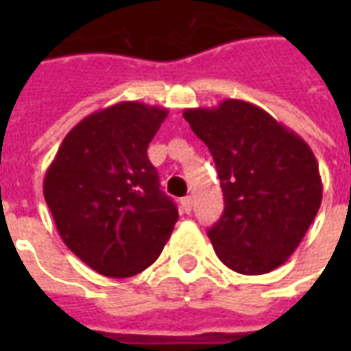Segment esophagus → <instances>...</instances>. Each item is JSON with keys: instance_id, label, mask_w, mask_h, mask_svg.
<instances>
[{"instance_id": "34e87169", "label": "esophagus", "mask_w": 351, "mask_h": 351, "mask_svg": "<svg viewBox=\"0 0 351 351\" xmlns=\"http://www.w3.org/2000/svg\"><path fill=\"white\" fill-rule=\"evenodd\" d=\"M182 209H184L186 213H191V209H193V198L191 197L182 198Z\"/></svg>"}]
</instances>
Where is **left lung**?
<instances>
[{
    "label": "left lung",
    "mask_w": 351,
    "mask_h": 351,
    "mask_svg": "<svg viewBox=\"0 0 351 351\" xmlns=\"http://www.w3.org/2000/svg\"><path fill=\"white\" fill-rule=\"evenodd\" d=\"M184 118L213 154L224 193V213L208 231L217 256L242 275L282 266L321 208L310 145L244 100L186 109Z\"/></svg>",
    "instance_id": "1"
}]
</instances>
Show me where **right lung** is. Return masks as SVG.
<instances>
[{
	"mask_svg": "<svg viewBox=\"0 0 351 351\" xmlns=\"http://www.w3.org/2000/svg\"><path fill=\"white\" fill-rule=\"evenodd\" d=\"M165 107L120 101L76 123L43 178L69 250L100 275L132 277L160 256L178 211L147 158Z\"/></svg>",
	"mask_w": 351,
	"mask_h": 351,
	"instance_id": "add662e5",
	"label": "right lung"
}]
</instances>
